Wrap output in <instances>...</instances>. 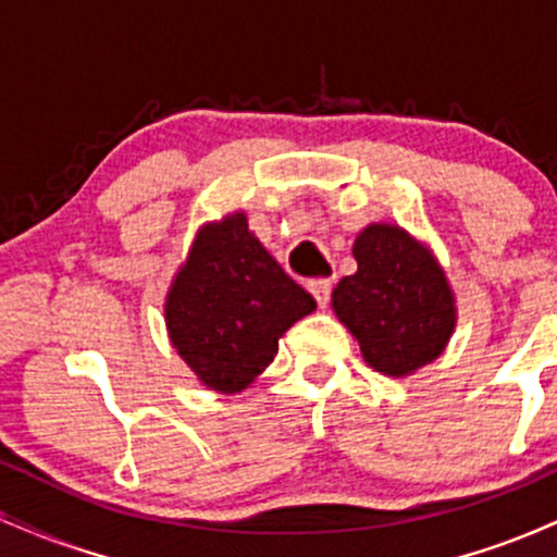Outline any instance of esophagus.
I'll return each mask as SVG.
<instances>
[{"label":"esophagus","instance_id":"obj_1","mask_svg":"<svg viewBox=\"0 0 557 557\" xmlns=\"http://www.w3.org/2000/svg\"><path fill=\"white\" fill-rule=\"evenodd\" d=\"M308 290H311V296L317 298L319 308H324L326 304H330V293H332L330 280H313V283H308Z\"/></svg>","mask_w":557,"mask_h":557}]
</instances>
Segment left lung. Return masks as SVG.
<instances>
[{
    "mask_svg": "<svg viewBox=\"0 0 557 557\" xmlns=\"http://www.w3.org/2000/svg\"><path fill=\"white\" fill-rule=\"evenodd\" d=\"M358 272L332 290V311L358 339L363 360L405 379L433 363L457 330V298L431 246L397 223L355 236Z\"/></svg>",
    "mask_w": 557,
    "mask_h": 557,
    "instance_id": "left-lung-1",
    "label": "left lung"
}]
</instances>
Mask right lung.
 Masks as SVG:
<instances>
[{"label":"right lung","mask_w":557,"mask_h":557,"mask_svg":"<svg viewBox=\"0 0 557 557\" xmlns=\"http://www.w3.org/2000/svg\"><path fill=\"white\" fill-rule=\"evenodd\" d=\"M317 308L253 236L246 212L197 231L165 296V330L197 381L238 394L277 355L280 337Z\"/></svg>","instance_id":"obj_1"}]
</instances>
